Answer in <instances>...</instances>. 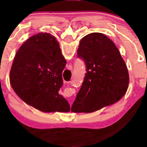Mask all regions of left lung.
<instances>
[{
  "label": "left lung",
  "mask_w": 147,
  "mask_h": 147,
  "mask_svg": "<svg viewBox=\"0 0 147 147\" xmlns=\"http://www.w3.org/2000/svg\"><path fill=\"white\" fill-rule=\"evenodd\" d=\"M77 57L86 74L71 110L91 113L118 102L125 94L129 74L119 49L102 33H91L80 41Z\"/></svg>",
  "instance_id": "obj_1"
}]
</instances>
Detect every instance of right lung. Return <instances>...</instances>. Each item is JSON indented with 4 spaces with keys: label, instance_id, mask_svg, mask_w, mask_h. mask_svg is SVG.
Returning <instances> with one entry per match:
<instances>
[{
    "label": "right lung",
    "instance_id": "right-lung-1",
    "mask_svg": "<svg viewBox=\"0 0 147 147\" xmlns=\"http://www.w3.org/2000/svg\"><path fill=\"white\" fill-rule=\"evenodd\" d=\"M66 60L56 38L39 33L18 51L10 71L13 90L23 101L42 112H68L70 105L59 94Z\"/></svg>",
    "mask_w": 147,
    "mask_h": 147
}]
</instances>
